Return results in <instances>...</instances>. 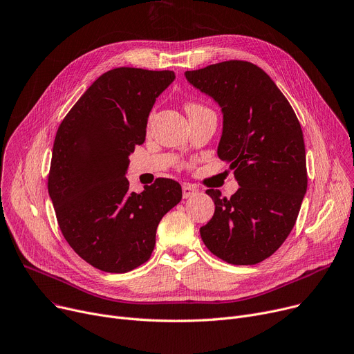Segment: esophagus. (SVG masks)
Here are the masks:
<instances>
[{
  "mask_svg": "<svg viewBox=\"0 0 354 354\" xmlns=\"http://www.w3.org/2000/svg\"><path fill=\"white\" fill-rule=\"evenodd\" d=\"M196 194H198V187L196 186H194L191 183H183L182 185V195H183L185 199L192 198Z\"/></svg>",
  "mask_w": 354,
  "mask_h": 354,
  "instance_id": "1",
  "label": "esophagus"
}]
</instances>
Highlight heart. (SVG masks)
I'll list each match as a JSON object with an SVG mask.
<instances>
[{"label":"heart","mask_w":354,"mask_h":354,"mask_svg":"<svg viewBox=\"0 0 354 354\" xmlns=\"http://www.w3.org/2000/svg\"><path fill=\"white\" fill-rule=\"evenodd\" d=\"M201 108H203L202 105H199V104H195V102H189V104H186V111L187 112H191V111H196V109H201Z\"/></svg>","instance_id":"1"}]
</instances>
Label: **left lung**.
Returning a JSON list of instances; mask_svg holds the SVG:
<instances>
[{
  "label": "left lung",
  "mask_w": 354,
  "mask_h": 354,
  "mask_svg": "<svg viewBox=\"0 0 354 354\" xmlns=\"http://www.w3.org/2000/svg\"><path fill=\"white\" fill-rule=\"evenodd\" d=\"M186 80L223 113L218 156L230 163L239 189L230 198L207 189L215 214L201 227L206 248L232 265L272 256L293 229L308 189L303 132L289 101L262 68L225 61Z\"/></svg>",
  "instance_id": "obj_1"
}]
</instances>
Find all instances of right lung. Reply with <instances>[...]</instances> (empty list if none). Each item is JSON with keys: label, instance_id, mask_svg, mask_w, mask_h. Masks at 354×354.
<instances>
[{"label": "right lung", "instance_id": "1", "mask_svg": "<svg viewBox=\"0 0 354 354\" xmlns=\"http://www.w3.org/2000/svg\"><path fill=\"white\" fill-rule=\"evenodd\" d=\"M174 80V71L111 69L57 131L48 194L65 241L100 270L125 273L145 263L160 219L182 199L176 180L159 178L135 194L125 178L129 155L145 140L149 112Z\"/></svg>", "mask_w": 354, "mask_h": 354}]
</instances>
